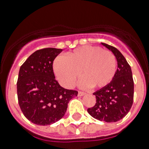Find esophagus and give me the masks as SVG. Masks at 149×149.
I'll return each mask as SVG.
<instances>
[{"label":"esophagus","mask_w":149,"mask_h":149,"mask_svg":"<svg viewBox=\"0 0 149 149\" xmlns=\"http://www.w3.org/2000/svg\"><path fill=\"white\" fill-rule=\"evenodd\" d=\"M84 95H85V93H84V92H82V91H79V92H78V96H79V97H82V96Z\"/></svg>","instance_id":"1"}]
</instances>
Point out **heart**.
<instances>
[{"label": "heart", "instance_id": "b5f03b06", "mask_svg": "<svg viewBox=\"0 0 149 149\" xmlns=\"http://www.w3.org/2000/svg\"><path fill=\"white\" fill-rule=\"evenodd\" d=\"M117 59L110 51L99 46L86 45L66 55L58 56L53 62V70L61 84L65 87L74 85L80 76L82 86L103 88L110 84L117 72Z\"/></svg>", "mask_w": 149, "mask_h": 149}]
</instances>
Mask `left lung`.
Masks as SVG:
<instances>
[{"mask_svg": "<svg viewBox=\"0 0 149 149\" xmlns=\"http://www.w3.org/2000/svg\"><path fill=\"white\" fill-rule=\"evenodd\" d=\"M102 45L111 50L118 61V70L111 84L93 93L95 105L87 109L93 118L105 122L122 119L132 107L134 99V80L131 66L120 52L106 43Z\"/></svg>", "mask_w": 149, "mask_h": 149, "instance_id": "left-lung-1", "label": "left lung"}]
</instances>
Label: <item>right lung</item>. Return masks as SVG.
<instances>
[{"instance_id": "obj_1", "label": "right lung", "mask_w": 149, "mask_h": 149, "mask_svg": "<svg viewBox=\"0 0 149 149\" xmlns=\"http://www.w3.org/2000/svg\"><path fill=\"white\" fill-rule=\"evenodd\" d=\"M63 51L45 48L37 50L20 68L17 100L24 117L38 125H49L63 118L68 103L78 92L62 87L55 78L54 59Z\"/></svg>"}]
</instances>
